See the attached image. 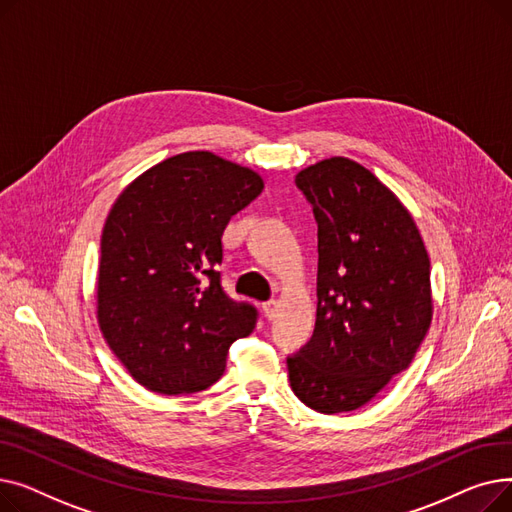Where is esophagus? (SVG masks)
I'll return each instance as SVG.
<instances>
[{"mask_svg": "<svg viewBox=\"0 0 512 512\" xmlns=\"http://www.w3.org/2000/svg\"><path fill=\"white\" fill-rule=\"evenodd\" d=\"M278 309H280V303L276 299L263 303V313H265L267 319H274L278 315Z\"/></svg>", "mask_w": 512, "mask_h": 512, "instance_id": "obj_1", "label": "esophagus"}]
</instances>
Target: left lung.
I'll return each mask as SVG.
<instances>
[{
  "label": "left lung",
  "instance_id": "obj_1",
  "mask_svg": "<svg viewBox=\"0 0 512 512\" xmlns=\"http://www.w3.org/2000/svg\"><path fill=\"white\" fill-rule=\"evenodd\" d=\"M317 220V319L288 359L313 411H355L415 359L434 317L429 255L411 211L367 168L328 157L297 174Z\"/></svg>",
  "mask_w": 512,
  "mask_h": 512
}]
</instances>
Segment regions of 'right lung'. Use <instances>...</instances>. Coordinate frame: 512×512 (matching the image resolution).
<instances>
[{"label": "right lung", "mask_w": 512, "mask_h": 512, "mask_svg": "<svg viewBox=\"0 0 512 512\" xmlns=\"http://www.w3.org/2000/svg\"><path fill=\"white\" fill-rule=\"evenodd\" d=\"M263 178L211 151H186L134 178L101 234L97 324L134 382L193 394L222 378L257 311L222 288V234Z\"/></svg>", "instance_id": "obj_1"}]
</instances>
